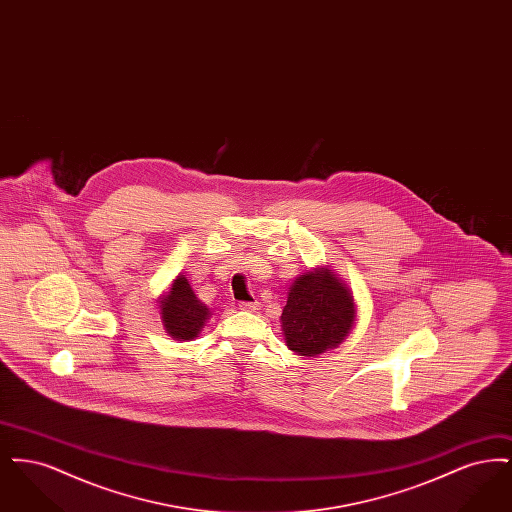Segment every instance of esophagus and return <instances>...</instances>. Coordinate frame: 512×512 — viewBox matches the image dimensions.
<instances>
[{"label":"esophagus","mask_w":512,"mask_h":512,"mask_svg":"<svg viewBox=\"0 0 512 512\" xmlns=\"http://www.w3.org/2000/svg\"><path fill=\"white\" fill-rule=\"evenodd\" d=\"M240 309H242V311H249V313H251V311H257V309H259V301H242V303H240Z\"/></svg>","instance_id":"obj_1"}]
</instances>
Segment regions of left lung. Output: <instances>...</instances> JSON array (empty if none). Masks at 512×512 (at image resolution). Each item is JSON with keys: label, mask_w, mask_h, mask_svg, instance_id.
Wrapping results in <instances>:
<instances>
[{"label": "left lung", "mask_w": 512, "mask_h": 512, "mask_svg": "<svg viewBox=\"0 0 512 512\" xmlns=\"http://www.w3.org/2000/svg\"><path fill=\"white\" fill-rule=\"evenodd\" d=\"M355 315L347 284L330 268H315L293 280L280 324L293 353L317 357L345 340Z\"/></svg>", "instance_id": "8db88e82"}]
</instances>
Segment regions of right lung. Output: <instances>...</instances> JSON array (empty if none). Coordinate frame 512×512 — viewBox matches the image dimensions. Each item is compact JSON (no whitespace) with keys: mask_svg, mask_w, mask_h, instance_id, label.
<instances>
[{"mask_svg":"<svg viewBox=\"0 0 512 512\" xmlns=\"http://www.w3.org/2000/svg\"><path fill=\"white\" fill-rule=\"evenodd\" d=\"M161 320L167 334L178 341L194 340L209 318V309L195 297L184 274L176 276L171 290L159 301Z\"/></svg>","mask_w":512,"mask_h":512,"instance_id":"1","label":"right lung"}]
</instances>
